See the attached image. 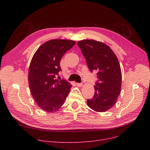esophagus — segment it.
<instances>
[{
	"label": "esophagus",
	"mask_w": 150,
	"mask_h": 150,
	"mask_svg": "<svg viewBox=\"0 0 150 150\" xmlns=\"http://www.w3.org/2000/svg\"><path fill=\"white\" fill-rule=\"evenodd\" d=\"M76 86H78V87H81V86H83V84L82 83H76Z\"/></svg>",
	"instance_id": "esophagus-1"
}]
</instances>
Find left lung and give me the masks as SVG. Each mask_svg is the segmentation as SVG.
I'll list each match as a JSON object with an SVG mask.
<instances>
[{"label":"left lung","mask_w":150,"mask_h":150,"mask_svg":"<svg viewBox=\"0 0 150 150\" xmlns=\"http://www.w3.org/2000/svg\"><path fill=\"white\" fill-rule=\"evenodd\" d=\"M77 44L89 70L97 71L95 93L92 99L87 100V104L93 111L105 112L114 105L120 93L122 72L119 60L105 43L86 39Z\"/></svg>","instance_id":"left-lung-1"}]
</instances>
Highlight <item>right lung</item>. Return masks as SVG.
<instances>
[{
  "mask_svg": "<svg viewBox=\"0 0 150 150\" xmlns=\"http://www.w3.org/2000/svg\"><path fill=\"white\" fill-rule=\"evenodd\" d=\"M64 39H53L39 47L31 61L28 70L30 92L37 105L49 112L58 110L70 92L71 85L56 76L61 70L60 61L64 54L75 44Z\"/></svg>",
  "mask_w": 150,
  "mask_h": 150,
  "instance_id": "obj_1",
  "label": "right lung"
}]
</instances>
